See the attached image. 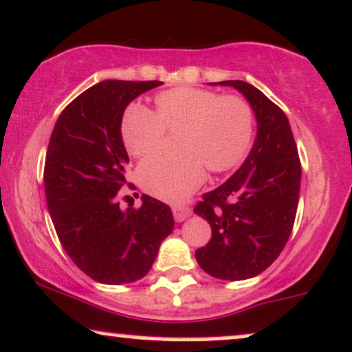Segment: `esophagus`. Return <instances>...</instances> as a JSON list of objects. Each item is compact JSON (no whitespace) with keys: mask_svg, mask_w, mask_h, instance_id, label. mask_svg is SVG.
Returning <instances> with one entry per match:
<instances>
[{"mask_svg":"<svg viewBox=\"0 0 352 352\" xmlns=\"http://www.w3.org/2000/svg\"><path fill=\"white\" fill-rule=\"evenodd\" d=\"M173 216H175L176 222H183L191 216V209L186 206H173Z\"/></svg>","mask_w":352,"mask_h":352,"instance_id":"34e87169","label":"esophagus"}]
</instances>
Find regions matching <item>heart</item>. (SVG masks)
I'll use <instances>...</instances> for the list:
<instances>
[{"instance_id": "heart-1", "label": "heart", "mask_w": 352, "mask_h": 352, "mask_svg": "<svg viewBox=\"0 0 352 352\" xmlns=\"http://www.w3.org/2000/svg\"><path fill=\"white\" fill-rule=\"evenodd\" d=\"M156 113L131 103L122 120L130 155L144 158L160 150L164 130H183L181 156H155L138 169L140 184L163 201L181 202L199 188L206 167L229 171L243 160L254 138V111L237 95L181 87L156 97Z\"/></svg>"}]
</instances>
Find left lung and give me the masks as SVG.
<instances>
[{"instance_id":"left-lung-1","label":"left lung","mask_w":352,"mask_h":352,"mask_svg":"<svg viewBox=\"0 0 352 352\" xmlns=\"http://www.w3.org/2000/svg\"><path fill=\"white\" fill-rule=\"evenodd\" d=\"M210 85L234 87L257 120L254 146L242 166L202 194L194 208L212 229L208 245L196 250L199 267L210 276L239 282L260 275L282 254L295 224L301 164L282 109L243 80Z\"/></svg>"}]
</instances>
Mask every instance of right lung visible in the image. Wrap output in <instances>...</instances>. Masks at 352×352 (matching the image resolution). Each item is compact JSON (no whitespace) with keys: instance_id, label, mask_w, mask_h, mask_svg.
<instances>
[{"instance_id":"right-lung-1","label":"right lung","mask_w":352,"mask_h":352,"mask_svg":"<svg viewBox=\"0 0 352 352\" xmlns=\"http://www.w3.org/2000/svg\"><path fill=\"white\" fill-rule=\"evenodd\" d=\"M163 82L103 80L65 107L54 126L44 166L47 209L72 262L105 285L143 278L175 227L168 204L142 196L140 209H120L128 153L123 111Z\"/></svg>"}]
</instances>
